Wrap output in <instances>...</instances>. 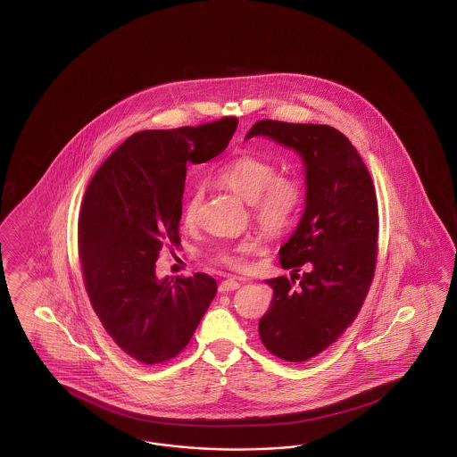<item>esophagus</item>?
<instances>
[{"label":"esophagus","mask_w":457,"mask_h":457,"mask_svg":"<svg viewBox=\"0 0 457 457\" xmlns=\"http://www.w3.org/2000/svg\"><path fill=\"white\" fill-rule=\"evenodd\" d=\"M239 283L237 279H226V281H222V283L219 284V291L220 293H229V291H235V289H238Z\"/></svg>","instance_id":"1"}]
</instances>
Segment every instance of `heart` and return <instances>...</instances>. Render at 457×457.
Segmentation results:
<instances>
[{
    "label": "heart",
    "instance_id": "b5f03b06",
    "mask_svg": "<svg viewBox=\"0 0 457 457\" xmlns=\"http://www.w3.org/2000/svg\"><path fill=\"white\" fill-rule=\"evenodd\" d=\"M216 181L252 204L253 220L267 237H279L291 226L302 205V185L291 176L278 174V168L255 155H238L216 171ZM204 200L200 187H194L183 200L181 220L185 228H195ZM253 243L241 241L222 250L219 261L231 269H243L245 257Z\"/></svg>",
    "mask_w": 457,
    "mask_h": 457
}]
</instances>
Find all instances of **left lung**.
Masks as SVG:
<instances>
[{
    "label": "left lung",
    "mask_w": 457,
    "mask_h": 457,
    "mask_svg": "<svg viewBox=\"0 0 457 457\" xmlns=\"http://www.w3.org/2000/svg\"><path fill=\"white\" fill-rule=\"evenodd\" d=\"M263 135L295 149L304 162V212L279 250L283 269L310 270L296 281L267 279L272 302L259 322L263 346L300 363L336 343L369 295L378 252V205L361 155L346 135L312 123L261 120L246 138Z\"/></svg>",
    "instance_id": "1"
}]
</instances>
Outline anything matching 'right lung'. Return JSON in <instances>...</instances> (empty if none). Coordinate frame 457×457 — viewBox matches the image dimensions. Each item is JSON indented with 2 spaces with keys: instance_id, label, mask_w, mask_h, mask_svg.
Masks as SVG:
<instances>
[{
  "instance_id": "1",
  "label": "right lung",
  "mask_w": 457,
  "mask_h": 457,
  "mask_svg": "<svg viewBox=\"0 0 457 457\" xmlns=\"http://www.w3.org/2000/svg\"><path fill=\"white\" fill-rule=\"evenodd\" d=\"M238 120L129 137L92 176L79 216V259L88 300L118 348L144 365L166 363L190 343L216 296V279H157L155 261L179 246L188 164L222 153Z\"/></svg>"
}]
</instances>
